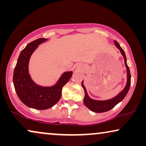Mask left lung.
<instances>
[{
  "instance_id": "obj_1",
  "label": "left lung",
  "mask_w": 146,
  "mask_h": 146,
  "mask_svg": "<svg viewBox=\"0 0 146 146\" xmlns=\"http://www.w3.org/2000/svg\"><path fill=\"white\" fill-rule=\"evenodd\" d=\"M114 44L116 46L117 48H118L120 51L121 55L123 56V58H124V63L125 68H126L127 70V82L126 84H125L124 88L119 92L118 94L115 96V97L112 98L109 100H96L92 99L91 98L88 94L86 89L84 85V80L82 82V86L84 88V90L85 96L84 98V104L91 111H94L96 113H102L105 112V111H108L112 109L115 105L120 102L123 100V98L127 95V92H128L129 87H130L131 84V75H130V71H129V67L127 64V60L126 56H125V52L121 48L120 46L117 42V41L114 40Z\"/></svg>"
}]
</instances>
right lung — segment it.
<instances>
[{"label":"right lung","mask_w":146,"mask_h":146,"mask_svg":"<svg viewBox=\"0 0 146 146\" xmlns=\"http://www.w3.org/2000/svg\"><path fill=\"white\" fill-rule=\"evenodd\" d=\"M47 40L38 38L28 44L20 54L13 74L14 86L21 101L28 107L40 110L50 108L59 101L63 86L73 74L72 71L65 72L51 86H42L34 82L29 71L30 59L38 46Z\"/></svg>","instance_id":"1"}]
</instances>
